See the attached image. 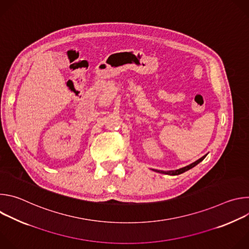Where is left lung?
Here are the masks:
<instances>
[{
	"label": "left lung",
	"mask_w": 249,
	"mask_h": 249,
	"mask_svg": "<svg viewBox=\"0 0 249 249\" xmlns=\"http://www.w3.org/2000/svg\"><path fill=\"white\" fill-rule=\"evenodd\" d=\"M206 156H207V155L203 156L202 158H200V159H199V160H197L196 161H194V162L190 163L189 165H186V166L181 167V168H179V169H175V170H167V171H164V170H158V169H152V170H154V171H156V172L163 173V174H168V175H178V174H181V173H183V172H185V171L189 170L190 168L194 167L195 165H197L199 162H201V161L206 158Z\"/></svg>",
	"instance_id": "8db88e82"
}]
</instances>
